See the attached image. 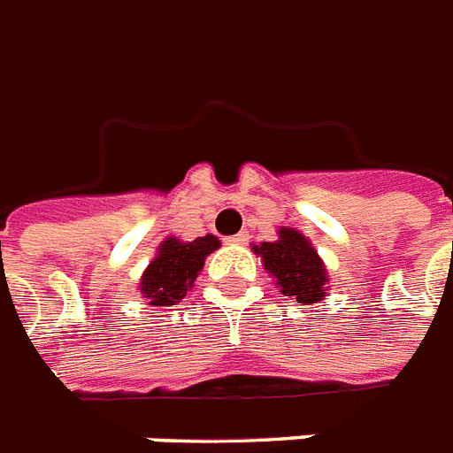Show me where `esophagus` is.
<instances>
[{"instance_id": "obj_1", "label": "esophagus", "mask_w": 453, "mask_h": 453, "mask_svg": "<svg viewBox=\"0 0 453 453\" xmlns=\"http://www.w3.org/2000/svg\"><path fill=\"white\" fill-rule=\"evenodd\" d=\"M247 242H249V234H244V233L227 237V244H247Z\"/></svg>"}]
</instances>
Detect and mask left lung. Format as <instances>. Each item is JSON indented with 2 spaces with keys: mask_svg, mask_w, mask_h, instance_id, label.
Listing matches in <instances>:
<instances>
[{
  "mask_svg": "<svg viewBox=\"0 0 453 453\" xmlns=\"http://www.w3.org/2000/svg\"><path fill=\"white\" fill-rule=\"evenodd\" d=\"M263 268L275 277L277 289L298 303H319L329 291V273L312 242L296 227H280L275 242L254 244Z\"/></svg>",
  "mask_w": 453,
  "mask_h": 453,
  "instance_id": "1",
  "label": "left lung"
}]
</instances>
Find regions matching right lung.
Here are the masks:
<instances>
[{"mask_svg": "<svg viewBox=\"0 0 453 453\" xmlns=\"http://www.w3.org/2000/svg\"><path fill=\"white\" fill-rule=\"evenodd\" d=\"M220 247L216 234H204L192 242L178 237H166L157 247V254L141 275L138 291L145 298V305H176L195 287V280L204 268L206 256Z\"/></svg>", "mask_w": 453, "mask_h": 453, "instance_id": "right-lung-1", "label": "right lung"}]
</instances>
